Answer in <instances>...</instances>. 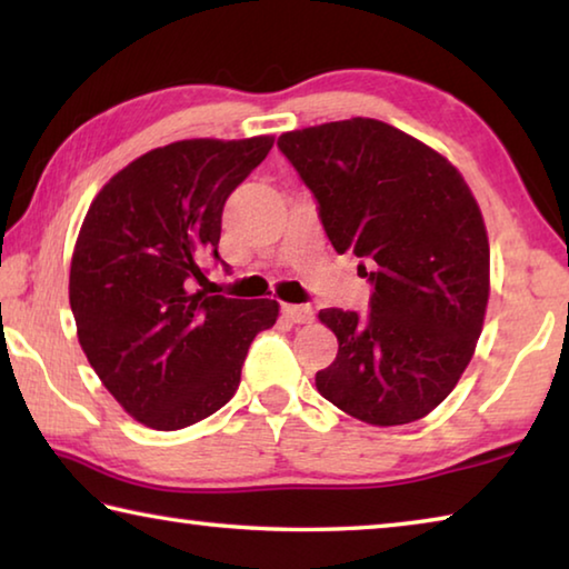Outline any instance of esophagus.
<instances>
[{
  "instance_id": "34e87169",
  "label": "esophagus",
  "mask_w": 569,
  "mask_h": 569,
  "mask_svg": "<svg viewBox=\"0 0 569 569\" xmlns=\"http://www.w3.org/2000/svg\"><path fill=\"white\" fill-rule=\"evenodd\" d=\"M283 316L291 323H311L313 321V308L311 306H283Z\"/></svg>"
}]
</instances>
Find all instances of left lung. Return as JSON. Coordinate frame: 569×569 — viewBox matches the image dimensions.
<instances>
[{
  "instance_id": "8db88e82",
  "label": "left lung",
  "mask_w": 569,
  "mask_h": 569,
  "mask_svg": "<svg viewBox=\"0 0 569 569\" xmlns=\"http://www.w3.org/2000/svg\"><path fill=\"white\" fill-rule=\"evenodd\" d=\"M278 148L319 200L336 253L363 258L366 316L323 308L339 339L316 373L333 407L373 427L427 417L457 387L489 301V240L461 172L435 148L371 118L313 124Z\"/></svg>"
}]
</instances>
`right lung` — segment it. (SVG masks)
Segmentation results:
<instances>
[{"mask_svg":"<svg viewBox=\"0 0 569 569\" xmlns=\"http://www.w3.org/2000/svg\"><path fill=\"white\" fill-rule=\"evenodd\" d=\"M273 148L246 140H178L104 182L77 236L70 306L90 366L134 421L186 429L233 399L271 298L206 296L203 258H218L230 192Z\"/></svg>","mask_w":569,"mask_h":569,"instance_id":"1","label":"right lung"}]
</instances>
